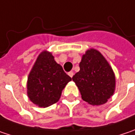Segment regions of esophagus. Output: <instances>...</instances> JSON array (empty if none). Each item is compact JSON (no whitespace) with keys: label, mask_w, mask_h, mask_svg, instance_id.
Here are the masks:
<instances>
[{"label":"esophagus","mask_w":135,"mask_h":135,"mask_svg":"<svg viewBox=\"0 0 135 135\" xmlns=\"http://www.w3.org/2000/svg\"><path fill=\"white\" fill-rule=\"evenodd\" d=\"M73 75H74V73H73V71H71V72H69V76H70L71 78H72V77L73 76Z\"/></svg>","instance_id":"1"}]
</instances>
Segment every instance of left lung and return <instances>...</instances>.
<instances>
[{"label":"left lung","instance_id":"1","mask_svg":"<svg viewBox=\"0 0 135 135\" xmlns=\"http://www.w3.org/2000/svg\"><path fill=\"white\" fill-rule=\"evenodd\" d=\"M79 68L73 80L82 99L92 105L106 103L114 94L115 76L105 58L95 49L88 50L82 57Z\"/></svg>","mask_w":135,"mask_h":135}]
</instances>
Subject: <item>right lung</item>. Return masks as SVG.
<instances>
[{
	"label": "right lung",
	"mask_w": 135,
	"mask_h": 135,
	"mask_svg": "<svg viewBox=\"0 0 135 135\" xmlns=\"http://www.w3.org/2000/svg\"><path fill=\"white\" fill-rule=\"evenodd\" d=\"M71 80L51 52L44 50L28 75V97L39 107L50 106L59 101L62 89Z\"/></svg>",
	"instance_id": "obj_1"
}]
</instances>
